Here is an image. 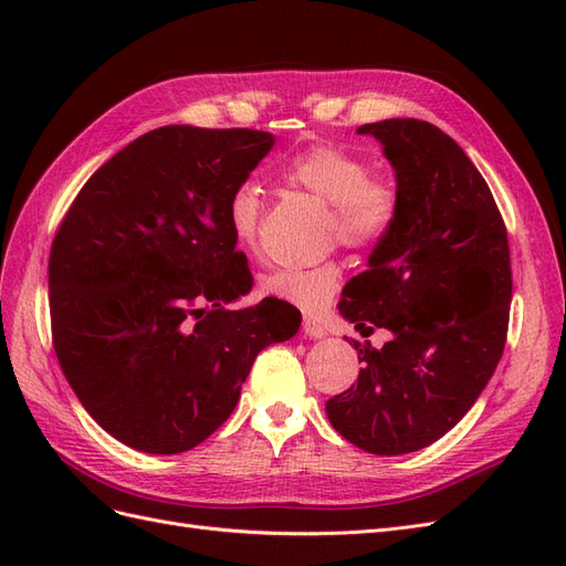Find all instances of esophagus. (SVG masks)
I'll return each mask as SVG.
<instances>
[{"label": "esophagus", "mask_w": 566, "mask_h": 566, "mask_svg": "<svg viewBox=\"0 0 566 566\" xmlns=\"http://www.w3.org/2000/svg\"><path fill=\"white\" fill-rule=\"evenodd\" d=\"M302 331H304L306 337H312V339H321V337L328 335V331H325V325L318 323L316 318H304Z\"/></svg>", "instance_id": "34e87169"}]
</instances>
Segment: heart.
<instances>
[{
    "label": "heart",
    "mask_w": 566,
    "mask_h": 566,
    "mask_svg": "<svg viewBox=\"0 0 566 566\" xmlns=\"http://www.w3.org/2000/svg\"><path fill=\"white\" fill-rule=\"evenodd\" d=\"M279 177L304 188L331 205V229L342 243L373 248L391 233L399 219L401 198L397 186L382 177H370V165L356 153L318 144L287 158ZM264 196L256 181H241L227 198V224L235 243L252 248L260 235ZM342 281L337 262L314 266H276L262 279L260 287L269 297L297 306L302 312H318L335 295Z\"/></svg>",
    "instance_id": "1"
}]
</instances>
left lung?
Masks as SVG:
<instances>
[{"label":"left lung","instance_id":"8db88e82","mask_svg":"<svg viewBox=\"0 0 566 566\" xmlns=\"http://www.w3.org/2000/svg\"><path fill=\"white\" fill-rule=\"evenodd\" d=\"M382 144L401 198L391 233L342 290L339 314L382 349L356 342L358 380L325 403L354 447L401 455L430 447L468 413L499 366L512 271L503 217L449 134L413 117L361 125Z\"/></svg>","mask_w":566,"mask_h":566}]
</instances>
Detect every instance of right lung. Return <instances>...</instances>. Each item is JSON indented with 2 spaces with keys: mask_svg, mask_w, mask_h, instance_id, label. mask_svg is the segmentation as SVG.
<instances>
[{
  "mask_svg": "<svg viewBox=\"0 0 566 566\" xmlns=\"http://www.w3.org/2000/svg\"><path fill=\"white\" fill-rule=\"evenodd\" d=\"M256 129L167 125L101 165L49 254L51 337L87 413L127 447H198L241 399L256 354L300 331L293 304L250 293L227 198L273 148Z\"/></svg>",
  "mask_w": 566,
  "mask_h": 566,
  "instance_id": "1",
  "label": "right lung"
}]
</instances>
